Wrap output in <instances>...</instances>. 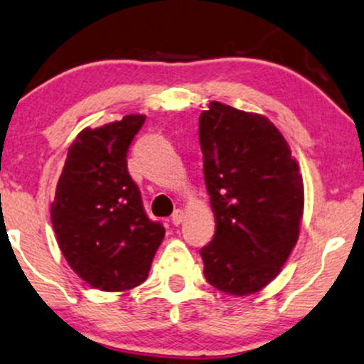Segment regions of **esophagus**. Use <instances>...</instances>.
Wrapping results in <instances>:
<instances>
[{"instance_id": "obj_1", "label": "esophagus", "mask_w": 364, "mask_h": 364, "mask_svg": "<svg viewBox=\"0 0 364 364\" xmlns=\"http://www.w3.org/2000/svg\"><path fill=\"white\" fill-rule=\"evenodd\" d=\"M183 220V210H181V209H177L176 212H173L172 214V224L173 225H178Z\"/></svg>"}]
</instances>
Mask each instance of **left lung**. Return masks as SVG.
Masks as SVG:
<instances>
[{"label":"left lung","mask_w":364,"mask_h":364,"mask_svg":"<svg viewBox=\"0 0 364 364\" xmlns=\"http://www.w3.org/2000/svg\"><path fill=\"white\" fill-rule=\"evenodd\" d=\"M199 141L215 217L200 249L204 276L228 294H254L279 274L299 237V165L272 122L220 102L200 113Z\"/></svg>","instance_id":"left-lung-1"}]
</instances>
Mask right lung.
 <instances>
[{"mask_svg": "<svg viewBox=\"0 0 364 364\" xmlns=\"http://www.w3.org/2000/svg\"><path fill=\"white\" fill-rule=\"evenodd\" d=\"M144 122V115H127L80 132L51 202L61 252L85 282L100 291L141 284L165 235L164 225L145 214L127 168V152Z\"/></svg>", "mask_w": 364, "mask_h": 364, "instance_id": "right-lung-1", "label": "right lung"}]
</instances>
